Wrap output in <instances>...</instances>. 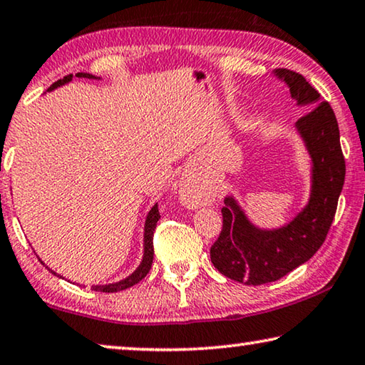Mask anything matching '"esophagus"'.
I'll return each instance as SVG.
<instances>
[{
	"mask_svg": "<svg viewBox=\"0 0 365 365\" xmlns=\"http://www.w3.org/2000/svg\"><path fill=\"white\" fill-rule=\"evenodd\" d=\"M179 199L187 208H197L202 204L204 197L195 186H192L189 181H184L179 184Z\"/></svg>",
	"mask_w": 365,
	"mask_h": 365,
	"instance_id": "34e87169",
	"label": "esophagus"
}]
</instances>
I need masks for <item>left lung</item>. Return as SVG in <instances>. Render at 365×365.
<instances>
[{
	"label": "left lung",
	"instance_id": "left-lung-1",
	"mask_svg": "<svg viewBox=\"0 0 365 365\" xmlns=\"http://www.w3.org/2000/svg\"><path fill=\"white\" fill-rule=\"evenodd\" d=\"M274 76L289 87L296 105L309 110L297 119L296 130L312 161V184L307 205L277 230L257 228L235 197H225L223 230L210 247L212 264L225 277L254 286L277 282L317 252L336 213L346 175L338 121L330 103L294 71L277 69Z\"/></svg>",
	"mask_w": 365,
	"mask_h": 365
}]
</instances>
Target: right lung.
Here are the masks:
<instances>
[{"mask_svg":"<svg viewBox=\"0 0 365 365\" xmlns=\"http://www.w3.org/2000/svg\"><path fill=\"white\" fill-rule=\"evenodd\" d=\"M76 77H79V79H100V77H95L92 74H87V73H77ZM73 81V74L63 77V79H59L58 82L53 83V86L48 88V92L50 91H55V88L64 86V83H68ZM160 220V212H158V205L155 204L152 207V210L148 212L147 215V220H145V226H143V257H142V262L140 265L135 268V270L129 274L128 278L124 279H119L116 283H110V284H97V286H92V291H100V292H118V291H123V289H128L130 286H134L140 282L142 278H145V274L150 272L152 268V262H153V231L157 228V222ZM48 268V267H46ZM50 270V268H48ZM53 274H56V272L50 270ZM59 277V274H58Z\"/></svg>","mask_w":365,"mask_h":365,"instance_id":"1","label":"right lung"}]
</instances>
